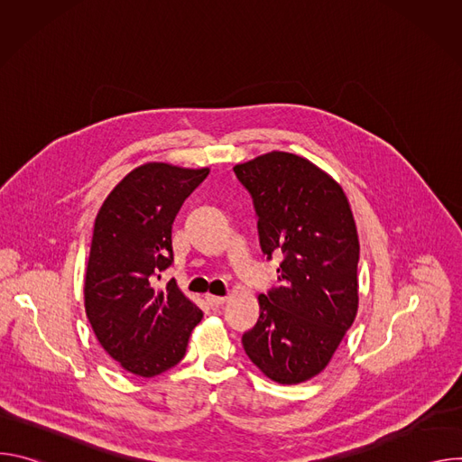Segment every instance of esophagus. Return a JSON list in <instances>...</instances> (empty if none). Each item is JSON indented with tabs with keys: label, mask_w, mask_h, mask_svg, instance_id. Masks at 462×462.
Returning a JSON list of instances; mask_svg holds the SVG:
<instances>
[{
	"label": "esophagus",
	"mask_w": 462,
	"mask_h": 462,
	"mask_svg": "<svg viewBox=\"0 0 462 462\" xmlns=\"http://www.w3.org/2000/svg\"><path fill=\"white\" fill-rule=\"evenodd\" d=\"M205 300H207V303H208L210 307L217 309V307H221V305L225 303V300H226V298H223V296H214V294H207V296H205Z\"/></svg>",
	"instance_id": "esophagus-1"
}]
</instances>
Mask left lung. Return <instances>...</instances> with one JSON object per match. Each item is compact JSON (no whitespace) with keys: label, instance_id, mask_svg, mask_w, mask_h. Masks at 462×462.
Here are the masks:
<instances>
[{"label":"left lung","instance_id":"left-lung-1","mask_svg":"<svg viewBox=\"0 0 462 462\" xmlns=\"http://www.w3.org/2000/svg\"><path fill=\"white\" fill-rule=\"evenodd\" d=\"M257 216L261 250L283 255L278 287L259 294V319L243 335L248 358L278 383L325 369L358 309V236L342 188L285 152L234 166Z\"/></svg>","mask_w":462,"mask_h":462}]
</instances>
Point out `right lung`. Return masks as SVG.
Masks as SVG:
<instances>
[{"instance_id": "obj_1", "label": "right lung", "mask_w": 462, "mask_h": 462, "mask_svg": "<svg viewBox=\"0 0 462 462\" xmlns=\"http://www.w3.org/2000/svg\"><path fill=\"white\" fill-rule=\"evenodd\" d=\"M208 168L148 162L107 195L93 230L84 298L104 351L125 371L152 378L177 365L203 310L170 280L171 225Z\"/></svg>"}]
</instances>
